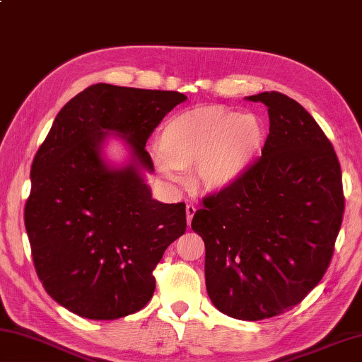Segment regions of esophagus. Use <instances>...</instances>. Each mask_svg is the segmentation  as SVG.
I'll return each mask as SVG.
<instances>
[{"mask_svg":"<svg viewBox=\"0 0 362 362\" xmlns=\"http://www.w3.org/2000/svg\"><path fill=\"white\" fill-rule=\"evenodd\" d=\"M195 211H197V208H195L194 205H187V206H186V218H187V226H191V223H192V218H194Z\"/></svg>","mask_w":362,"mask_h":362,"instance_id":"esophagus-1","label":"esophagus"}]
</instances>
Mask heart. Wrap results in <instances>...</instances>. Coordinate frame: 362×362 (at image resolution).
Returning <instances> with one entry per match:
<instances>
[{"label":"heart","instance_id":"b5f03b06","mask_svg":"<svg viewBox=\"0 0 362 362\" xmlns=\"http://www.w3.org/2000/svg\"><path fill=\"white\" fill-rule=\"evenodd\" d=\"M267 139L255 114L205 106L171 117L158 133L156 167L165 181L177 182L176 170H191V186L205 195L230 191L256 163Z\"/></svg>","mask_w":362,"mask_h":362}]
</instances>
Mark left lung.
Listing matches in <instances>:
<instances>
[{
	"label": "left lung",
	"instance_id": "1",
	"mask_svg": "<svg viewBox=\"0 0 362 362\" xmlns=\"http://www.w3.org/2000/svg\"><path fill=\"white\" fill-rule=\"evenodd\" d=\"M246 100L269 111L262 157L240 185L206 197L191 226L205 242L213 305L259 321L293 308L320 283L345 199L339 158L305 107L275 90Z\"/></svg>",
	"mask_w": 362,
	"mask_h": 362
}]
</instances>
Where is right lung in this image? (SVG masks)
Returning <instances> with one entry per match:
<instances>
[{
    "label": "right lung",
    "instance_id": "right-lung-1",
    "mask_svg": "<svg viewBox=\"0 0 362 362\" xmlns=\"http://www.w3.org/2000/svg\"><path fill=\"white\" fill-rule=\"evenodd\" d=\"M187 97L180 92L95 84L57 114L31 163L25 205L36 274L46 293L88 320L141 310L156 289L152 270L186 232V205L152 199L146 141ZM110 137L129 157L107 162Z\"/></svg>",
    "mask_w": 362,
    "mask_h": 362
}]
</instances>
